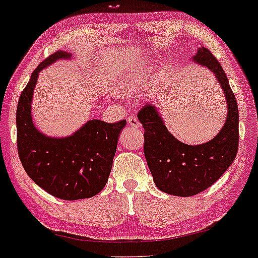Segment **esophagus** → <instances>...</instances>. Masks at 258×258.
Masks as SVG:
<instances>
[{
    "instance_id": "34e87169",
    "label": "esophagus",
    "mask_w": 258,
    "mask_h": 258,
    "mask_svg": "<svg viewBox=\"0 0 258 258\" xmlns=\"http://www.w3.org/2000/svg\"><path fill=\"white\" fill-rule=\"evenodd\" d=\"M127 122H128L130 126L136 127V128H141V123H139V121H138L137 117H135V116L128 117V119H127Z\"/></svg>"
}]
</instances>
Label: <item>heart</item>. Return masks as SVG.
Returning a JSON list of instances; mask_svg holds the SVG:
<instances>
[{"label": "heart", "instance_id": "obj_1", "mask_svg": "<svg viewBox=\"0 0 258 258\" xmlns=\"http://www.w3.org/2000/svg\"><path fill=\"white\" fill-rule=\"evenodd\" d=\"M147 82V74L143 70H136L132 75L122 82L117 84V91L121 93H133V92L141 90L144 87Z\"/></svg>", "mask_w": 258, "mask_h": 258}]
</instances>
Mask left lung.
I'll return each instance as SVG.
<instances>
[{
	"mask_svg": "<svg viewBox=\"0 0 258 258\" xmlns=\"http://www.w3.org/2000/svg\"><path fill=\"white\" fill-rule=\"evenodd\" d=\"M191 60L214 74L226 97L227 119L216 137L189 146L168 131L156 106L148 104L138 112L144 127V155L154 183L160 190L174 197H191L211 186L238 153V104L224 70L205 47H199Z\"/></svg>",
	"mask_w": 258,
	"mask_h": 258,
	"instance_id": "obj_1",
	"label": "left lung"
}]
</instances>
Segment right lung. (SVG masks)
<instances>
[{
    "label": "right lung",
    "instance_id": "1",
    "mask_svg": "<svg viewBox=\"0 0 258 258\" xmlns=\"http://www.w3.org/2000/svg\"><path fill=\"white\" fill-rule=\"evenodd\" d=\"M72 58L70 52L58 51L38 65L17 108L18 154L25 172L43 190L63 200L92 198L104 188L126 126V120L108 123L93 119L67 137H51L35 126L31 104L38 75L57 60Z\"/></svg>",
    "mask_w": 258,
    "mask_h": 258
}]
</instances>
